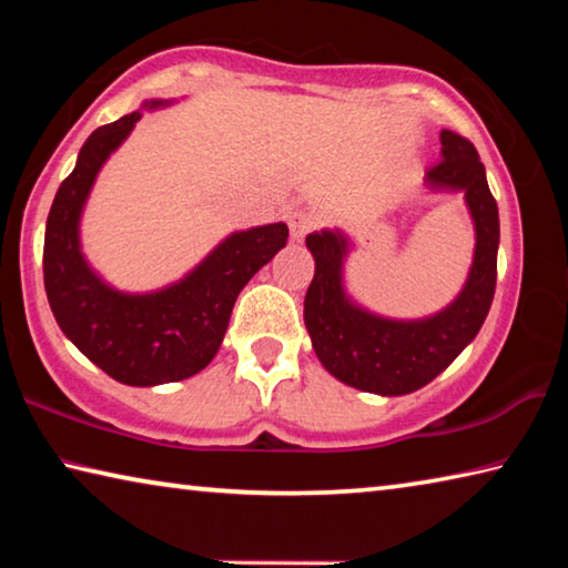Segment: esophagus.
<instances>
[{"instance_id": "obj_1", "label": "esophagus", "mask_w": 568, "mask_h": 568, "mask_svg": "<svg viewBox=\"0 0 568 568\" xmlns=\"http://www.w3.org/2000/svg\"><path fill=\"white\" fill-rule=\"evenodd\" d=\"M315 227V217L311 213H295L291 217V237L293 243H303L305 235Z\"/></svg>"}]
</instances>
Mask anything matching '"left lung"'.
Here are the masks:
<instances>
[{
	"label": "left lung",
	"mask_w": 568,
	"mask_h": 568,
	"mask_svg": "<svg viewBox=\"0 0 568 568\" xmlns=\"http://www.w3.org/2000/svg\"><path fill=\"white\" fill-rule=\"evenodd\" d=\"M440 162L428 170L430 190L464 192L474 220V263L454 303L428 318L396 321L365 311L345 291L343 267L351 240L335 230L305 237L315 275L305 293V328L313 351L331 376L378 396H406L444 373L476 338L496 291L498 205L486 170L466 138L440 130Z\"/></svg>",
	"instance_id": "1"
}]
</instances>
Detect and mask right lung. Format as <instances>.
Returning <instances> with one entry per match:
<instances>
[{"mask_svg":"<svg viewBox=\"0 0 568 568\" xmlns=\"http://www.w3.org/2000/svg\"><path fill=\"white\" fill-rule=\"evenodd\" d=\"M175 100H145L142 110ZM140 110L94 130L84 142L47 217L44 291L60 325L80 353L124 386L185 381L215 358L237 295L287 243V225L273 223L227 235L178 283L152 293H122L92 271L80 243L90 190Z\"/></svg>","mask_w":568,"mask_h":568,"instance_id":"right-lung-1","label":"right lung"}]
</instances>
